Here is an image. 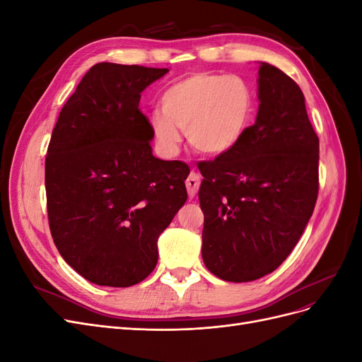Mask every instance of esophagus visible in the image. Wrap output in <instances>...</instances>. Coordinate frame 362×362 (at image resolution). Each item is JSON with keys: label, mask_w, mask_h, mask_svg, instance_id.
Masks as SVG:
<instances>
[{"label": "esophagus", "mask_w": 362, "mask_h": 362, "mask_svg": "<svg viewBox=\"0 0 362 362\" xmlns=\"http://www.w3.org/2000/svg\"><path fill=\"white\" fill-rule=\"evenodd\" d=\"M199 185H201L199 175L196 172H190L189 178L185 180V187H187L189 198H194L196 193H198V190H199Z\"/></svg>", "instance_id": "1"}]
</instances>
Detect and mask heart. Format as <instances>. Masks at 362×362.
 Here are the masks:
<instances>
[{
  "label": "heart",
  "instance_id": "1",
  "mask_svg": "<svg viewBox=\"0 0 362 362\" xmlns=\"http://www.w3.org/2000/svg\"><path fill=\"white\" fill-rule=\"evenodd\" d=\"M160 107L149 120L164 151L177 149L180 129H185L190 145L201 154L223 156L246 133L252 96L235 76L198 72L169 86L160 98Z\"/></svg>",
  "mask_w": 362,
  "mask_h": 362
}]
</instances>
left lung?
<instances>
[{
	"mask_svg": "<svg viewBox=\"0 0 362 362\" xmlns=\"http://www.w3.org/2000/svg\"><path fill=\"white\" fill-rule=\"evenodd\" d=\"M258 113L240 144L199 164L202 259L229 282L278 269L313 216L319 193V137L300 87L261 62Z\"/></svg>",
	"mask_w": 362,
	"mask_h": 362,
	"instance_id": "obj_1",
	"label": "left lung"
}]
</instances>
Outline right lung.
<instances>
[{
  "label": "right lung",
  "instance_id": "right-lung-1",
  "mask_svg": "<svg viewBox=\"0 0 362 362\" xmlns=\"http://www.w3.org/2000/svg\"><path fill=\"white\" fill-rule=\"evenodd\" d=\"M169 69L98 63L62 108L45 161L51 235L96 286L131 287L156 269L157 240L187 201L182 161L152 156L141 92Z\"/></svg>",
  "mask_w": 362,
  "mask_h": 362
}]
</instances>
